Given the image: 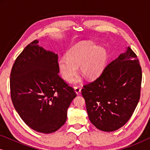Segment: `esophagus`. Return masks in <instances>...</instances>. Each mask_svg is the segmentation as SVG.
I'll use <instances>...</instances> for the list:
<instances>
[{"instance_id": "obj_1", "label": "esophagus", "mask_w": 150, "mask_h": 150, "mask_svg": "<svg viewBox=\"0 0 150 150\" xmlns=\"http://www.w3.org/2000/svg\"><path fill=\"white\" fill-rule=\"evenodd\" d=\"M74 91H75L77 95H79V94L81 93V89L79 87H74Z\"/></svg>"}]
</instances>
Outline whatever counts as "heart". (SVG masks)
Segmentation results:
<instances>
[{
	"instance_id": "obj_1",
	"label": "heart",
	"mask_w": 150,
	"mask_h": 150,
	"mask_svg": "<svg viewBox=\"0 0 150 150\" xmlns=\"http://www.w3.org/2000/svg\"><path fill=\"white\" fill-rule=\"evenodd\" d=\"M67 58L61 57L58 60L57 66L63 80L70 82L79 71L87 79L94 80L99 77L105 69L108 54L103 46H98L91 42H83L71 47L67 52ZM78 78L74 83H79Z\"/></svg>"
}]
</instances>
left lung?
Listing matches in <instances>:
<instances>
[{
  "label": "left lung",
  "mask_w": 150,
  "mask_h": 150,
  "mask_svg": "<svg viewBox=\"0 0 150 150\" xmlns=\"http://www.w3.org/2000/svg\"><path fill=\"white\" fill-rule=\"evenodd\" d=\"M141 80L139 59L128 46L82 89L90 122L104 132L124 126L138 104Z\"/></svg>",
  "instance_id": "1"
}]
</instances>
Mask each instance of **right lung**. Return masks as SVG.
Instances as JSON below:
<instances>
[{"label":"right lung","instance_id":"obj_1","mask_svg":"<svg viewBox=\"0 0 150 150\" xmlns=\"http://www.w3.org/2000/svg\"><path fill=\"white\" fill-rule=\"evenodd\" d=\"M35 40L12 67L10 89L13 106L24 123L37 132H54L67 120V108L76 97L59 76L58 54Z\"/></svg>","mask_w":150,"mask_h":150}]
</instances>
